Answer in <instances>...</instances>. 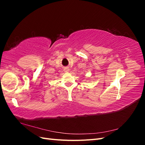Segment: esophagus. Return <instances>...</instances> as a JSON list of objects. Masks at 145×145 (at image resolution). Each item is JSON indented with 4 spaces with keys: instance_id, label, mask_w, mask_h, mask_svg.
<instances>
[{
    "instance_id": "obj_1",
    "label": "esophagus",
    "mask_w": 145,
    "mask_h": 145,
    "mask_svg": "<svg viewBox=\"0 0 145 145\" xmlns=\"http://www.w3.org/2000/svg\"><path fill=\"white\" fill-rule=\"evenodd\" d=\"M64 71L66 72H68L69 71V68L68 67H65L64 68Z\"/></svg>"
}]
</instances>
